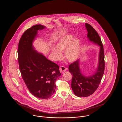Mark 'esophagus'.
I'll list each match as a JSON object with an SVG mask.
<instances>
[{
  "label": "esophagus",
  "instance_id": "34e87169",
  "mask_svg": "<svg viewBox=\"0 0 122 122\" xmlns=\"http://www.w3.org/2000/svg\"><path fill=\"white\" fill-rule=\"evenodd\" d=\"M67 70V69L65 67H64V66H61L60 68V72L61 73H63V72H65V71Z\"/></svg>",
  "mask_w": 122,
  "mask_h": 122
}]
</instances>
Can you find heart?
<instances>
[{
  "label": "heart",
  "instance_id": "1",
  "mask_svg": "<svg viewBox=\"0 0 122 122\" xmlns=\"http://www.w3.org/2000/svg\"><path fill=\"white\" fill-rule=\"evenodd\" d=\"M52 49V52L57 60H61L62 55L61 52L64 51L66 58L70 61H75L80 57L82 50V42L79 38H75L72 35L62 36Z\"/></svg>",
  "mask_w": 122,
  "mask_h": 122
}]
</instances>
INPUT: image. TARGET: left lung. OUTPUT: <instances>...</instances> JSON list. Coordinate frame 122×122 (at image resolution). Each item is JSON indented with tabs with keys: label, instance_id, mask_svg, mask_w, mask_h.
Returning <instances> with one entry per match:
<instances>
[{
	"label": "left lung",
	"instance_id": "left-lung-1",
	"mask_svg": "<svg viewBox=\"0 0 122 122\" xmlns=\"http://www.w3.org/2000/svg\"><path fill=\"white\" fill-rule=\"evenodd\" d=\"M87 38L90 42L100 46L98 65L93 74L84 75L80 68V59H78L69 67L72 74L71 88L74 93L79 97H86L92 94L98 88L103 76L105 69L103 46L100 36L90 24L86 23Z\"/></svg>",
	"mask_w": 122,
	"mask_h": 122
}]
</instances>
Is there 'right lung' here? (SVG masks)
<instances>
[{
	"label": "right lung",
	"mask_w": 122,
	"mask_h": 122,
	"mask_svg": "<svg viewBox=\"0 0 122 122\" xmlns=\"http://www.w3.org/2000/svg\"><path fill=\"white\" fill-rule=\"evenodd\" d=\"M46 27L33 26L22 35L18 45V60L21 75L29 91L40 99H48L54 93L55 81L61 75L59 67L41 52L36 50L33 43L38 31Z\"/></svg>",
	"instance_id": "add662e5"
}]
</instances>
